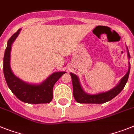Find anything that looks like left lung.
I'll list each match as a JSON object with an SVG mask.
<instances>
[{
  "label": "left lung",
  "mask_w": 134,
  "mask_h": 134,
  "mask_svg": "<svg viewBox=\"0 0 134 134\" xmlns=\"http://www.w3.org/2000/svg\"><path fill=\"white\" fill-rule=\"evenodd\" d=\"M127 51L128 58L130 59V55L128 51L127 47ZM128 64H129V68H128L127 72L121 79L116 86L109 91L96 93V94H90V93H86L83 90V87H81L78 76L73 73H70L71 75L72 81L73 96L75 100L78 103H82V104H103V103L111 100L123 90L125 85L126 84L130 71V62Z\"/></svg>",
  "instance_id": "left-lung-1"
}]
</instances>
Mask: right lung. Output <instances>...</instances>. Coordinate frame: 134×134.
<instances>
[{"mask_svg": "<svg viewBox=\"0 0 134 134\" xmlns=\"http://www.w3.org/2000/svg\"><path fill=\"white\" fill-rule=\"evenodd\" d=\"M21 30H18L10 38L4 52L3 72L7 84L17 98L24 102L34 104L49 103L53 99V88L55 83L66 72H55L40 84L26 83L16 76L10 66L11 50L12 44Z\"/></svg>", "mask_w": 134, "mask_h": 134, "instance_id": "add662e5", "label": "right lung"}]
</instances>
